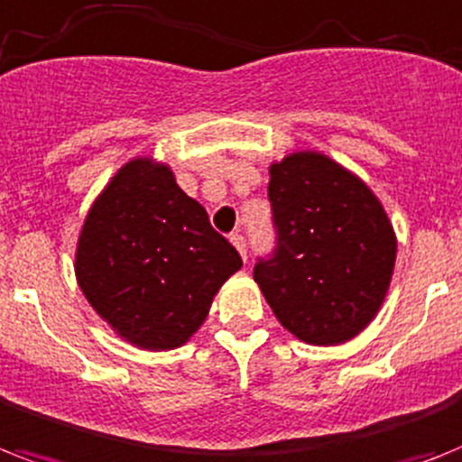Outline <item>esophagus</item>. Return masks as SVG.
<instances>
[{
  "label": "esophagus",
  "instance_id": "34e87169",
  "mask_svg": "<svg viewBox=\"0 0 462 462\" xmlns=\"http://www.w3.org/2000/svg\"><path fill=\"white\" fill-rule=\"evenodd\" d=\"M230 242H232V246L239 251V256L246 261V239H244L239 232H235V235H230Z\"/></svg>",
  "mask_w": 462,
  "mask_h": 462
}]
</instances>
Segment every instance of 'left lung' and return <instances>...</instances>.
Masks as SVG:
<instances>
[{
  "label": "left lung",
  "mask_w": 462,
  "mask_h": 462,
  "mask_svg": "<svg viewBox=\"0 0 462 462\" xmlns=\"http://www.w3.org/2000/svg\"><path fill=\"white\" fill-rule=\"evenodd\" d=\"M268 199L277 249L258 261L254 280L280 325L316 346L361 335L396 263V232L380 199L320 152L270 163Z\"/></svg>",
  "instance_id": "obj_1"
}]
</instances>
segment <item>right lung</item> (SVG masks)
<instances>
[{
    "label": "right lung",
    "mask_w": 462,
    "mask_h": 462,
    "mask_svg": "<svg viewBox=\"0 0 462 462\" xmlns=\"http://www.w3.org/2000/svg\"><path fill=\"white\" fill-rule=\"evenodd\" d=\"M242 258L187 197L171 166L137 156L89 206L75 277L97 316L123 341L171 351L204 325L213 296Z\"/></svg>",
    "instance_id": "add662e5"
}]
</instances>
